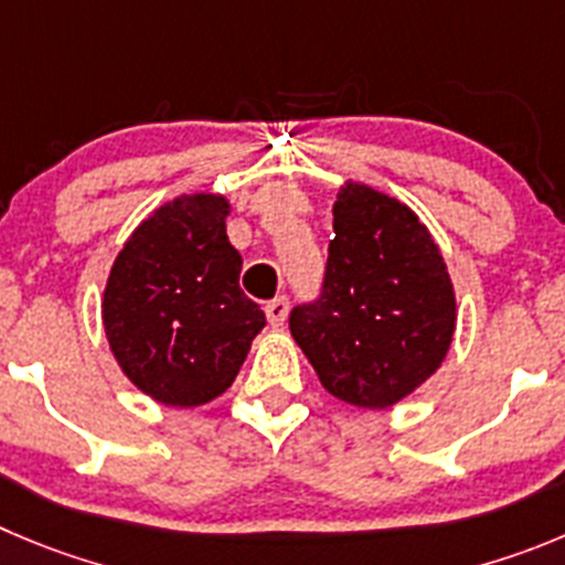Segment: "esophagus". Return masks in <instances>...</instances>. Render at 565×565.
<instances>
[{
    "label": "esophagus",
    "mask_w": 565,
    "mask_h": 565,
    "mask_svg": "<svg viewBox=\"0 0 565 565\" xmlns=\"http://www.w3.org/2000/svg\"><path fill=\"white\" fill-rule=\"evenodd\" d=\"M287 312H289L287 295H276L273 300H267L265 315H267V320H270V326H281L284 320H287Z\"/></svg>",
    "instance_id": "esophagus-1"
}]
</instances>
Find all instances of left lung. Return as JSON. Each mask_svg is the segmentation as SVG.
I'll return each mask as SVG.
<instances>
[{
  "label": "left lung",
  "instance_id": "left-lung-1",
  "mask_svg": "<svg viewBox=\"0 0 565 565\" xmlns=\"http://www.w3.org/2000/svg\"><path fill=\"white\" fill-rule=\"evenodd\" d=\"M455 309L426 225L398 200L345 183L320 295L292 309L289 331L331 395L384 409L440 367Z\"/></svg>",
  "mask_w": 565,
  "mask_h": 565
}]
</instances>
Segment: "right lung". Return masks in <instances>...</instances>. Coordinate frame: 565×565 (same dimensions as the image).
I'll return each mask as SVG.
<instances>
[{
  "instance_id": "obj_1",
  "label": "right lung",
  "mask_w": 565,
  "mask_h": 565,
  "mask_svg": "<svg viewBox=\"0 0 565 565\" xmlns=\"http://www.w3.org/2000/svg\"><path fill=\"white\" fill-rule=\"evenodd\" d=\"M228 200L161 205L110 267L103 323L125 376L170 407H200L231 387L265 312L239 287L225 234Z\"/></svg>"
}]
</instances>
